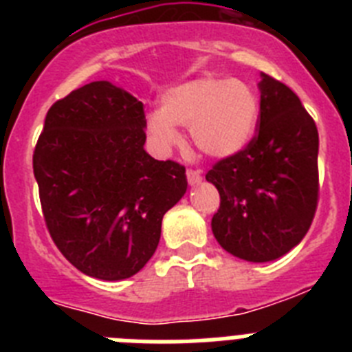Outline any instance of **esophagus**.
<instances>
[{
	"instance_id": "obj_1",
	"label": "esophagus",
	"mask_w": 352,
	"mask_h": 352,
	"mask_svg": "<svg viewBox=\"0 0 352 352\" xmlns=\"http://www.w3.org/2000/svg\"><path fill=\"white\" fill-rule=\"evenodd\" d=\"M186 179H188V185L195 186V185H199V183L203 182V176H201V173H199V170L188 169V170H186Z\"/></svg>"
}]
</instances>
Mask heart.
I'll list each match as a JSON object with an SVG mask.
<instances>
[{
    "mask_svg": "<svg viewBox=\"0 0 352 352\" xmlns=\"http://www.w3.org/2000/svg\"><path fill=\"white\" fill-rule=\"evenodd\" d=\"M259 121V96L250 84L222 77H197L162 96L160 111L148 116V130L164 149L182 142L176 126L190 129L201 153L229 158L243 151Z\"/></svg>",
    "mask_w": 352,
    "mask_h": 352,
    "instance_id": "1",
    "label": "heart"
}]
</instances>
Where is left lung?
Returning <instances> with one entry per match:
<instances>
[{
  "instance_id": "8db88e82",
  "label": "left lung",
  "mask_w": 352,
  "mask_h": 352,
  "mask_svg": "<svg viewBox=\"0 0 352 352\" xmlns=\"http://www.w3.org/2000/svg\"><path fill=\"white\" fill-rule=\"evenodd\" d=\"M259 133L220 160L206 179L220 208L211 231L220 247L248 263H270L300 243L319 195V133L296 93L263 74Z\"/></svg>"
}]
</instances>
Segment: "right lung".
Returning <instances> with one entry per match:
<instances>
[{
	"label": "right lung",
	"instance_id": "obj_1",
	"mask_svg": "<svg viewBox=\"0 0 352 352\" xmlns=\"http://www.w3.org/2000/svg\"><path fill=\"white\" fill-rule=\"evenodd\" d=\"M142 102L95 80L52 104L33 155L43 219L84 275L114 282L144 268L162 219L186 192L185 167L144 149Z\"/></svg>",
	"mask_w": 352,
	"mask_h": 352
}]
</instances>
